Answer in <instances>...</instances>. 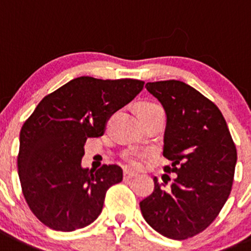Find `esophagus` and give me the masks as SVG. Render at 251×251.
<instances>
[{
    "label": "esophagus",
    "instance_id": "obj_1",
    "mask_svg": "<svg viewBox=\"0 0 251 251\" xmlns=\"http://www.w3.org/2000/svg\"><path fill=\"white\" fill-rule=\"evenodd\" d=\"M136 173L135 172H131L128 170H124V179H130L133 178V177H136Z\"/></svg>",
    "mask_w": 251,
    "mask_h": 251
}]
</instances>
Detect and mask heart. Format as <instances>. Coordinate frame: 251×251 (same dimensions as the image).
<instances>
[{
  "label": "heart",
  "instance_id": "obj_1",
  "mask_svg": "<svg viewBox=\"0 0 251 251\" xmlns=\"http://www.w3.org/2000/svg\"><path fill=\"white\" fill-rule=\"evenodd\" d=\"M162 110V107L158 104L153 101H144L139 105L137 107V112H139L140 118L142 116H146V115L152 114L154 111H160ZM145 157V153L142 152L136 151V150H131V151H127L125 154H124V160L127 162L128 166L131 167H139L142 162V158Z\"/></svg>",
  "mask_w": 251,
  "mask_h": 251
}]
</instances>
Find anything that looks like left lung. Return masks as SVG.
<instances>
[{
    "instance_id": "obj_1",
    "label": "left lung",
    "mask_w": 251,
    "mask_h": 251,
    "mask_svg": "<svg viewBox=\"0 0 251 251\" xmlns=\"http://www.w3.org/2000/svg\"><path fill=\"white\" fill-rule=\"evenodd\" d=\"M167 116L165 172L170 189L154 177V189L140 202L145 221L163 236L183 240L207 229L226 204L233 186L236 149L214 102L179 80L147 83Z\"/></svg>"
}]
</instances>
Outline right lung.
I'll return each mask as SVG.
<instances>
[{
    "mask_svg": "<svg viewBox=\"0 0 251 251\" xmlns=\"http://www.w3.org/2000/svg\"><path fill=\"white\" fill-rule=\"evenodd\" d=\"M144 84L79 76L44 97L23 124L18 176L28 207L44 226L73 231L99 217L106 191L123 181V170L83 168L84 145L88 137L102 136L110 116Z\"/></svg>",
    "mask_w": 251,
    "mask_h": 251,
    "instance_id": "add662e5",
    "label": "right lung"
}]
</instances>
